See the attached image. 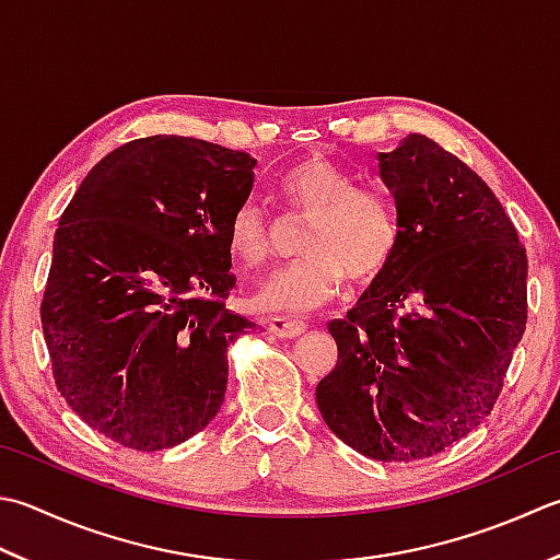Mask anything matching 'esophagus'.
<instances>
[{
    "label": "esophagus",
    "instance_id": "esophagus-1",
    "mask_svg": "<svg viewBox=\"0 0 560 560\" xmlns=\"http://www.w3.org/2000/svg\"><path fill=\"white\" fill-rule=\"evenodd\" d=\"M269 330L277 335V337H283V339H293V337H301L305 330H308V325H305L303 320H289V317H271L269 320Z\"/></svg>",
    "mask_w": 560,
    "mask_h": 560
}]
</instances>
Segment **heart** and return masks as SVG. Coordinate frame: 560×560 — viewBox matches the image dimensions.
<instances>
[{
	"label": "heart",
	"mask_w": 560,
	"mask_h": 560,
	"mask_svg": "<svg viewBox=\"0 0 560 560\" xmlns=\"http://www.w3.org/2000/svg\"><path fill=\"white\" fill-rule=\"evenodd\" d=\"M289 211L311 215L301 261L261 283L255 305L269 313H308L332 301L345 279L357 287L388 269L400 243V221L390 196L357 184L354 174L325 158H308L279 179ZM228 249L243 267L265 265L271 255V223L257 199L240 203L228 223Z\"/></svg>",
	"instance_id": "1"
}]
</instances>
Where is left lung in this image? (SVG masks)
Instances as JSON below:
<instances>
[{"label":"left lung","mask_w":560,"mask_h":560,"mask_svg":"<svg viewBox=\"0 0 560 560\" xmlns=\"http://www.w3.org/2000/svg\"><path fill=\"white\" fill-rule=\"evenodd\" d=\"M400 243L327 330L337 366L315 388L327 427L376 462L442 454L498 402L527 327V249L490 186L432 138L378 155Z\"/></svg>","instance_id":"8db88e82"}]
</instances>
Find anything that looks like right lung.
<instances>
[{
	"mask_svg": "<svg viewBox=\"0 0 560 560\" xmlns=\"http://www.w3.org/2000/svg\"><path fill=\"white\" fill-rule=\"evenodd\" d=\"M255 162L196 138H138L92 167L60 215L40 303L52 378L120 446H177L221 410L228 347L255 330L225 308L228 223Z\"/></svg>",
	"mask_w": 560,
	"mask_h": 560,
	"instance_id": "right-lung-1",
	"label": "right lung"
}]
</instances>
